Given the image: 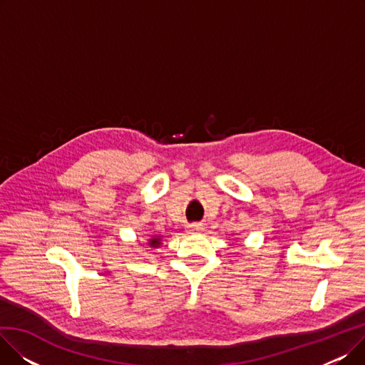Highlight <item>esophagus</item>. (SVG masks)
<instances>
[{"label":"esophagus","mask_w":365,"mask_h":365,"mask_svg":"<svg viewBox=\"0 0 365 365\" xmlns=\"http://www.w3.org/2000/svg\"><path fill=\"white\" fill-rule=\"evenodd\" d=\"M187 229H189L190 234H198L204 229V225L202 223H194V225H189Z\"/></svg>","instance_id":"34e87169"}]
</instances>
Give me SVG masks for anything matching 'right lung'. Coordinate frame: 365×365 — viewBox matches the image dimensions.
Returning <instances> with one entry per match:
<instances>
[{
	"mask_svg": "<svg viewBox=\"0 0 365 365\" xmlns=\"http://www.w3.org/2000/svg\"><path fill=\"white\" fill-rule=\"evenodd\" d=\"M149 244L152 247H157V245H160V240L158 238H152V240H149Z\"/></svg>",
	"mask_w": 365,
	"mask_h": 365,
	"instance_id": "right-lung-1",
	"label": "right lung"
}]
</instances>
